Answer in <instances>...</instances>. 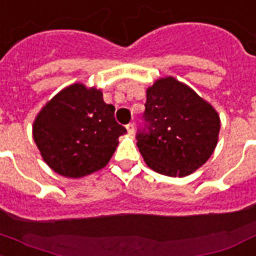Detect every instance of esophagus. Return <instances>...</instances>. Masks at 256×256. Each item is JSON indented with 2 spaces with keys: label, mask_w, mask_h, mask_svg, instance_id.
<instances>
[{
  "label": "esophagus",
  "mask_w": 256,
  "mask_h": 256,
  "mask_svg": "<svg viewBox=\"0 0 256 256\" xmlns=\"http://www.w3.org/2000/svg\"><path fill=\"white\" fill-rule=\"evenodd\" d=\"M126 128H128V134H134V132H135L134 124H128V126H126Z\"/></svg>",
  "instance_id": "obj_1"
}]
</instances>
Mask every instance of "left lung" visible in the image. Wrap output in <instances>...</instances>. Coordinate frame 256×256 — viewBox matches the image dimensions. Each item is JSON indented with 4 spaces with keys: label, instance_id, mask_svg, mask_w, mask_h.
<instances>
[{
    "label": "left lung",
    "instance_id": "left-lung-1",
    "mask_svg": "<svg viewBox=\"0 0 256 256\" xmlns=\"http://www.w3.org/2000/svg\"><path fill=\"white\" fill-rule=\"evenodd\" d=\"M144 128L136 146L151 170L172 178L190 175L212 156L218 142L220 116L192 88L172 76L146 90Z\"/></svg>",
    "mask_w": 256,
    "mask_h": 256
}]
</instances>
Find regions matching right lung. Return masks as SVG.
I'll return each instance as SVG.
<instances>
[{"instance_id":"obj_1","label":"right lung","mask_w":256,"mask_h":256,"mask_svg":"<svg viewBox=\"0 0 256 256\" xmlns=\"http://www.w3.org/2000/svg\"><path fill=\"white\" fill-rule=\"evenodd\" d=\"M102 92L76 82L50 100L32 124V136L43 160L62 176L78 178L109 163L126 132L114 118Z\"/></svg>"}]
</instances>
